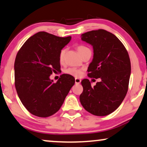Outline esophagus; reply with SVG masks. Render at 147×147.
Here are the masks:
<instances>
[{
    "mask_svg": "<svg viewBox=\"0 0 147 147\" xmlns=\"http://www.w3.org/2000/svg\"><path fill=\"white\" fill-rule=\"evenodd\" d=\"M75 82H76V84H80V83H81V80H80V79L76 78L75 79Z\"/></svg>",
    "mask_w": 147,
    "mask_h": 147,
    "instance_id": "obj_1",
    "label": "esophagus"
}]
</instances>
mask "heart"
<instances>
[{
  "mask_svg": "<svg viewBox=\"0 0 147 147\" xmlns=\"http://www.w3.org/2000/svg\"><path fill=\"white\" fill-rule=\"evenodd\" d=\"M77 50L78 51V52L80 53V54L82 56V55L84 54V52H86V51L90 50L89 49L86 47L85 46H78ZM65 49H62L60 51L59 54V60L60 62H62L63 60V58H64V55H65ZM82 69H78V68H76V67H70V68H68L67 69L65 70V73L67 74H69L70 76H74V77H80L82 75Z\"/></svg>",
  "mask_w": 147,
  "mask_h": 147,
  "instance_id": "obj_1",
  "label": "heart"
}]
</instances>
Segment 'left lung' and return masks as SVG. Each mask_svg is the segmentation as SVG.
<instances>
[{"instance_id":"left-lung-1","label":"left lung","mask_w":147,"mask_h":147,"mask_svg":"<svg viewBox=\"0 0 147 147\" xmlns=\"http://www.w3.org/2000/svg\"><path fill=\"white\" fill-rule=\"evenodd\" d=\"M81 38L93 48L88 76L101 79L93 87L88 79L82 81L81 104L94 115H107L119 107L128 91L131 69L129 54L118 38L105 30L89 31Z\"/></svg>"}]
</instances>
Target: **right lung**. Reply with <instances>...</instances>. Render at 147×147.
Here are the masks:
<instances>
[{
	"instance_id": "obj_1",
	"label": "right lung",
	"mask_w": 147,
	"mask_h": 147,
	"mask_svg": "<svg viewBox=\"0 0 147 147\" xmlns=\"http://www.w3.org/2000/svg\"><path fill=\"white\" fill-rule=\"evenodd\" d=\"M71 36L39 32L19 50L14 62V84L23 105L34 115L48 117L58 111L75 84L69 74L54 83L50 76L60 71L59 54Z\"/></svg>"
}]
</instances>
